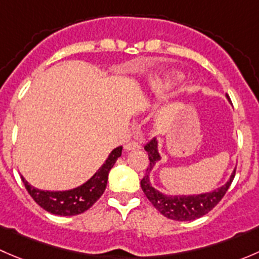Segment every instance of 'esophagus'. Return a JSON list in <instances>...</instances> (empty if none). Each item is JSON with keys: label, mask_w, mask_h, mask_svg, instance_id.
<instances>
[{"label": "esophagus", "mask_w": 259, "mask_h": 259, "mask_svg": "<svg viewBox=\"0 0 259 259\" xmlns=\"http://www.w3.org/2000/svg\"><path fill=\"white\" fill-rule=\"evenodd\" d=\"M140 148H142V142H139V140H132V142L125 144V149L126 150H137V149Z\"/></svg>", "instance_id": "obj_1"}]
</instances>
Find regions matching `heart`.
Here are the masks:
<instances>
[{
  "label": "heart",
  "mask_w": 259,
  "mask_h": 259,
  "mask_svg": "<svg viewBox=\"0 0 259 259\" xmlns=\"http://www.w3.org/2000/svg\"><path fill=\"white\" fill-rule=\"evenodd\" d=\"M177 79H179V76H177Z\"/></svg>",
  "instance_id": "1"
}]
</instances>
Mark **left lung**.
I'll return each mask as SVG.
<instances>
[{"label":"left lung","instance_id":"1","mask_svg":"<svg viewBox=\"0 0 259 259\" xmlns=\"http://www.w3.org/2000/svg\"><path fill=\"white\" fill-rule=\"evenodd\" d=\"M144 149L148 153L149 156V166L146 168V174L144 178L140 182L142 189L144 192L145 197L148 198L149 202L154 205L164 217L173 221L179 222H187V221H194V219L200 218V217L205 215L207 213L213 209L217 204L222 200V198L226 195L227 190L231 187L232 182H233L234 176H236V170L232 174L231 179L228 180L226 185L221 187L219 189L214 190V192L207 193V194H199V195H183V197H166V195L161 194L158 190L154 189L151 187L150 182H149V171L153 169L154 164L160 159V155L156 149V140L150 139L144 145Z\"/></svg>","mask_w":259,"mask_h":259}]
</instances>
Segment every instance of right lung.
<instances>
[{"label":"right lung","instance_id":"1","mask_svg":"<svg viewBox=\"0 0 259 259\" xmlns=\"http://www.w3.org/2000/svg\"><path fill=\"white\" fill-rule=\"evenodd\" d=\"M121 150L122 146L114 149L106 159L105 164L94 174L93 178L89 179L85 184L76 189L67 190V192H48V190L45 192L31 187L22 177L21 179L28 194L41 208L57 215H76L93 207L105 192L109 171L114 166L117 158L121 155Z\"/></svg>","mask_w":259,"mask_h":259}]
</instances>
